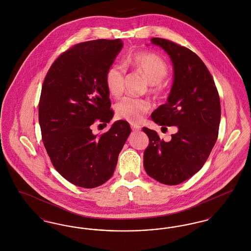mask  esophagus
<instances>
[{
    "instance_id": "1",
    "label": "esophagus",
    "mask_w": 251,
    "mask_h": 251,
    "mask_svg": "<svg viewBox=\"0 0 251 251\" xmlns=\"http://www.w3.org/2000/svg\"><path fill=\"white\" fill-rule=\"evenodd\" d=\"M131 128L132 131H140L141 130V127L136 124H131Z\"/></svg>"
}]
</instances>
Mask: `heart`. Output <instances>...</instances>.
Segmentation results:
<instances>
[{
    "label": "heart",
    "mask_w": 251,
    "mask_h": 251,
    "mask_svg": "<svg viewBox=\"0 0 251 251\" xmlns=\"http://www.w3.org/2000/svg\"><path fill=\"white\" fill-rule=\"evenodd\" d=\"M125 69L140 72L146 76L151 84L150 92L153 96L161 95L164 91L162 81L168 74L167 63L160 56L151 52H137L129 55L124 60ZM125 72L119 65L111 66L105 74V85L108 93L114 98H119L124 91ZM151 109L149 100L139 98L125 97L116 106L117 116L131 123H139Z\"/></svg>",
    "instance_id": "obj_1"
}]
</instances>
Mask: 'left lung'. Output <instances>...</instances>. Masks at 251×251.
I'll return each instance as SVG.
<instances>
[{"label":"left lung","mask_w":251,"mask_h":251,"mask_svg":"<svg viewBox=\"0 0 251 251\" xmlns=\"http://www.w3.org/2000/svg\"><path fill=\"white\" fill-rule=\"evenodd\" d=\"M151 41L167 51L174 72L167 103L151 119L161 126H177L178 131L165 142L155 131L143 128L150 139L144 167L152 179L176 185L191 178L210 155L218 136L220 100L211 73L191 50L164 38Z\"/></svg>","instance_id":"1"}]
</instances>
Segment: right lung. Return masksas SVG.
<instances>
[{"mask_svg":"<svg viewBox=\"0 0 251 251\" xmlns=\"http://www.w3.org/2000/svg\"><path fill=\"white\" fill-rule=\"evenodd\" d=\"M123 47L122 40L97 39L74 45L50 68L42 85L38 121L54 168L74 185L94 188L110 179L131 127L118 120L101 135L91 125H106L114 113L105 74Z\"/></svg>","mask_w":251,"mask_h":251,"instance_id":"right-lung-1","label":"right lung"}]
</instances>
